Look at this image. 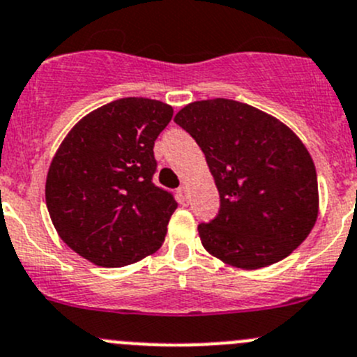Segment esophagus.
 <instances>
[{"instance_id": "obj_1", "label": "esophagus", "mask_w": 357, "mask_h": 357, "mask_svg": "<svg viewBox=\"0 0 357 357\" xmlns=\"http://www.w3.org/2000/svg\"><path fill=\"white\" fill-rule=\"evenodd\" d=\"M188 188L186 186H179L178 188V200L179 204H183V206H186L188 204Z\"/></svg>"}]
</instances>
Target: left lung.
Here are the masks:
<instances>
[{
    "mask_svg": "<svg viewBox=\"0 0 357 357\" xmlns=\"http://www.w3.org/2000/svg\"><path fill=\"white\" fill-rule=\"evenodd\" d=\"M174 122L204 151L220 192L218 216L199 225L206 251L245 271L291 255L319 211L316 167L298 136L231 99L190 102Z\"/></svg>",
    "mask_w": 357,
    "mask_h": 357,
    "instance_id": "8db88e82",
    "label": "left lung"
}]
</instances>
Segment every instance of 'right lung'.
<instances>
[{"instance_id": "add662e5", "label": "right lung", "mask_w": 357, "mask_h": 357, "mask_svg": "<svg viewBox=\"0 0 357 357\" xmlns=\"http://www.w3.org/2000/svg\"><path fill=\"white\" fill-rule=\"evenodd\" d=\"M172 119L165 102L126 98L83 116L52 158L45 185L59 237L99 266H126L157 251L178 207L153 185L155 139Z\"/></svg>"}]
</instances>
